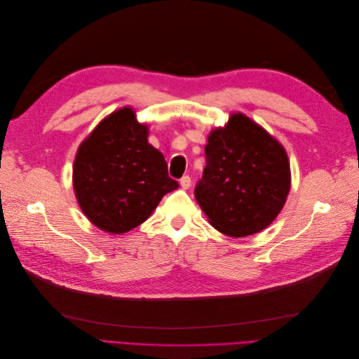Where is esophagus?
Listing matches in <instances>:
<instances>
[{
  "label": "esophagus",
  "mask_w": 359,
  "mask_h": 359,
  "mask_svg": "<svg viewBox=\"0 0 359 359\" xmlns=\"http://www.w3.org/2000/svg\"><path fill=\"white\" fill-rule=\"evenodd\" d=\"M180 184H181V187H182L184 190L190 189V187H191V178H190L189 175H184V177L180 180Z\"/></svg>",
  "instance_id": "1"
}]
</instances>
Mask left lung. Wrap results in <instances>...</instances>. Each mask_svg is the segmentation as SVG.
I'll return each instance as SVG.
<instances>
[{"label":"left lung","instance_id":"left-lung-1","mask_svg":"<svg viewBox=\"0 0 359 359\" xmlns=\"http://www.w3.org/2000/svg\"><path fill=\"white\" fill-rule=\"evenodd\" d=\"M194 196L219 232L240 238L267 228L291 189L283 146L244 114L210 133Z\"/></svg>","mask_w":359,"mask_h":359}]
</instances>
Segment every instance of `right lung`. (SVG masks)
Returning <instances> with one entry per match:
<instances>
[{"label": "right lung", "instance_id": "add662e5", "mask_svg": "<svg viewBox=\"0 0 359 359\" xmlns=\"http://www.w3.org/2000/svg\"><path fill=\"white\" fill-rule=\"evenodd\" d=\"M147 126L131 108L112 112L84 140L76 155L73 185L83 213L99 229L126 233L178 189L162 153L147 142Z\"/></svg>", "mask_w": 359, "mask_h": 359}]
</instances>
